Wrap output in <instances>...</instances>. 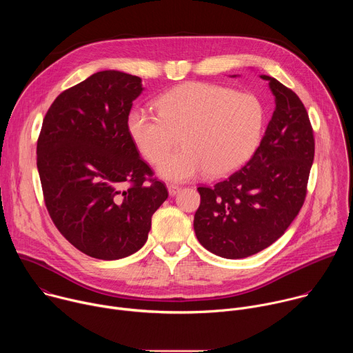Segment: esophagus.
Wrapping results in <instances>:
<instances>
[{"label":"esophagus","instance_id":"1","mask_svg":"<svg viewBox=\"0 0 353 353\" xmlns=\"http://www.w3.org/2000/svg\"><path fill=\"white\" fill-rule=\"evenodd\" d=\"M168 190H169V194L173 196V195H176V194L180 191V187L176 185V184H169V185H168Z\"/></svg>","mask_w":353,"mask_h":353}]
</instances>
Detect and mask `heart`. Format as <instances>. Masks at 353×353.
<instances>
[{"label": "heart", "mask_w": 353, "mask_h": 353, "mask_svg": "<svg viewBox=\"0 0 353 353\" xmlns=\"http://www.w3.org/2000/svg\"><path fill=\"white\" fill-rule=\"evenodd\" d=\"M158 112L134 109L127 130L139 154L157 163L178 143L185 146L158 166L161 177L187 181L201 173L219 179L244 166L261 142L265 109L251 93L230 88L188 82L158 100Z\"/></svg>", "instance_id": "b5f03b06"}]
</instances>
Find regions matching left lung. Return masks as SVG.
Masks as SVG:
<instances>
[{
    "label": "left lung",
    "instance_id": "8db88e82",
    "mask_svg": "<svg viewBox=\"0 0 353 353\" xmlns=\"http://www.w3.org/2000/svg\"><path fill=\"white\" fill-rule=\"evenodd\" d=\"M260 77L275 96V110L256 154L226 180L196 188L195 236L229 260L253 256L286 232L305 203L314 159L313 128L301 100L275 78Z\"/></svg>",
    "mask_w": 353,
    "mask_h": 353
}]
</instances>
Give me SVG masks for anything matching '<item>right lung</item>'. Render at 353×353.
<instances>
[{
  "instance_id": "add662e5",
  "label": "right lung",
  "mask_w": 353,
  "mask_h": 353,
  "mask_svg": "<svg viewBox=\"0 0 353 353\" xmlns=\"http://www.w3.org/2000/svg\"><path fill=\"white\" fill-rule=\"evenodd\" d=\"M142 90L139 77L100 71L60 93L43 120L37 170L47 211L60 233L93 259L138 251L169 195L127 130Z\"/></svg>"
}]
</instances>
